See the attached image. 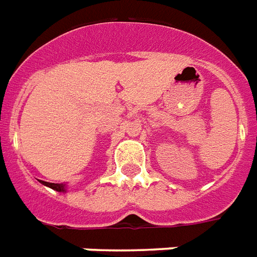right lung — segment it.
I'll return each mask as SVG.
<instances>
[{"mask_svg": "<svg viewBox=\"0 0 257 257\" xmlns=\"http://www.w3.org/2000/svg\"><path fill=\"white\" fill-rule=\"evenodd\" d=\"M40 182H42L43 185L48 186V187L56 190V191H64V190H66V186H64L63 183H50V182H43V181Z\"/></svg>", "mask_w": 257, "mask_h": 257, "instance_id": "1", "label": "right lung"}]
</instances>
